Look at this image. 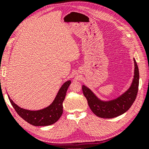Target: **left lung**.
Here are the masks:
<instances>
[{
  "instance_id": "left-lung-1",
  "label": "left lung",
  "mask_w": 149,
  "mask_h": 149,
  "mask_svg": "<svg viewBox=\"0 0 149 149\" xmlns=\"http://www.w3.org/2000/svg\"><path fill=\"white\" fill-rule=\"evenodd\" d=\"M134 61V76L131 86L125 93L117 98L110 101L100 100L91 89L85 85L82 86L83 93L86 97L90 109L97 117L111 119L125 113L130 109L135 101L139 85V70L135 59Z\"/></svg>"
}]
</instances>
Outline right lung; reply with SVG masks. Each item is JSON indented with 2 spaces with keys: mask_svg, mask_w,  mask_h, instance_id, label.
Instances as JSON below:
<instances>
[{
  "mask_svg": "<svg viewBox=\"0 0 149 149\" xmlns=\"http://www.w3.org/2000/svg\"><path fill=\"white\" fill-rule=\"evenodd\" d=\"M70 83V81L65 82L59 90L54 102L49 107L38 111H29L20 108L13 102L9 96L8 97L17 113L28 123L34 126L50 125L58 121L62 115L63 102Z\"/></svg>",
  "mask_w": 149,
  "mask_h": 149,
  "instance_id": "obj_1",
  "label": "right lung"
}]
</instances>
